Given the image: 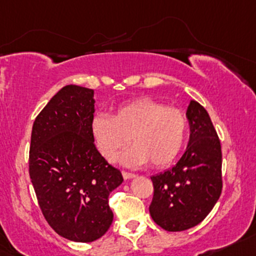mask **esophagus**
Returning a JSON list of instances; mask_svg holds the SVG:
<instances>
[{
	"mask_svg": "<svg viewBox=\"0 0 256 256\" xmlns=\"http://www.w3.org/2000/svg\"><path fill=\"white\" fill-rule=\"evenodd\" d=\"M122 176H124V178H125V180H130V178H136V175H134V174L128 172V171H122Z\"/></svg>",
	"mask_w": 256,
	"mask_h": 256,
	"instance_id": "1",
	"label": "esophagus"
}]
</instances>
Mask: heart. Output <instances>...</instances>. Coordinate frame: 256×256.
<instances>
[{
    "label": "heart",
    "instance_id": "obj_1",
    "mask_svg": "<svg viewBox=\"0 0 256 256\" xmlns=\"http://www.w3.org/2000/svg\"><path fill=\"white\" fill-rule=\"evenodd\" d=\"M187 130V116L181 109L148 97L122 103L113 116L96 115L91 122L94 143L109 162H114L128 142L134 144L122 158L128 166L148 162L156 168L171 164L184 147Z\"/></svg>",
    "mask_w": 256,
    "mask_h": 256
}]
</instances>
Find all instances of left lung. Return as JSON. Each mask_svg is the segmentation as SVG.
Here are the masks:
<instances>
[{
    "label": "left lung",
    "mask_w": 256,
    "mask_h": 256,
    "mask_svg": "<svg viewBox=\"0 0 256 256\" xmlns=\"http://www.w3.org/2000/svg\"><path fill=\"white\" fill-rule=\"evenodd\" d=\"M187 150L171 169L152 176V218L169 232L192 228L212 212L222 190L221 143L203 106L190 100Z\"/></svg>",
    "instance_id": "obj_1"
}]
</instances>
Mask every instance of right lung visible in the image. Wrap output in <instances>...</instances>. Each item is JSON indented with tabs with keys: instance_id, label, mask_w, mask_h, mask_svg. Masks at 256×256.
Masks as SVG:
<instances>
[{
	"instance_id": "1",
	"label": "right lung",
	"mask_w": 256,
	"mask_h": 256,
	"mask_svg": "<svg viewBox=\"0 0 256 256\" xmlns=\"http://www.w3.org/2000/svg\"><path fill=\"white\" fill-rule=\"evenodd\" d=\"M94 90L64 86L36 116L30 142L29 174L42 214L58 234L81 243L108 231V196L124 181L94 146Z\"/></svg>"
}]
</instances>
